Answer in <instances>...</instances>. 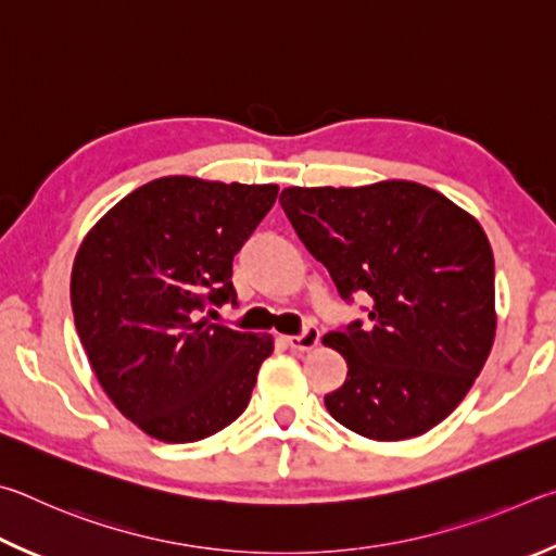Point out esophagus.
I'll return each instance as SVG.
<instances>
[{
  "label": "esophagus",
  "instance_id": "34e87169",
  "mask_svg": "<svg viewBox=\"0 0 556 556\" xmlns=\"http://www.w3.org/2000/svg\"><path fill=\"white\" fill-rule=\"evenodd\" d=\"M288 344L290 349H295V352H309V349H315L319 344V329L315 325H305L303 332L288 337Z\"/></svg>",
  "mask_w": 556,
  "mask_h": 556
}]
</instances>
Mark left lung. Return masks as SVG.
<instances>
[{
  "label": "left lung",
  "mask_w": 556,
  "mask_h": 556,
  "mask_svg": "<svg viewBox=\"0 0 556 556\" xmlns=\"http://www.w3.org/2000/svg\"><path fill=\"white\" fill-rule=\"evenodd\" d=\"M280 204L346 303L368 319L325 344L346 358L329 415L378 442L440 425L469 393L495 337V263L481 224L407 180L366 188H288Z\"/></svg>",
  "instance_id": "obj_1"
}]
</instances>
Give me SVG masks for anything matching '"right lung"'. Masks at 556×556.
<instances>
[{
  "instance_id": "obj_1",
  "label": "right lung",
  "mask_w": 556,
  "mask_h": 556,
  "mask_svg": "<svg viewBox=\"0 0 556 556\" xmlns=\"http://www.w3.org/2000/svg\"><path fill=\"white\" fill-rule=\"evenodd\" d=\"M276 185L170 175L104 214L75 256V329L104 393L161 442H198L247 410L270 334L204 319L231 303V263Z\"/></svg>"
}]
</instances>
